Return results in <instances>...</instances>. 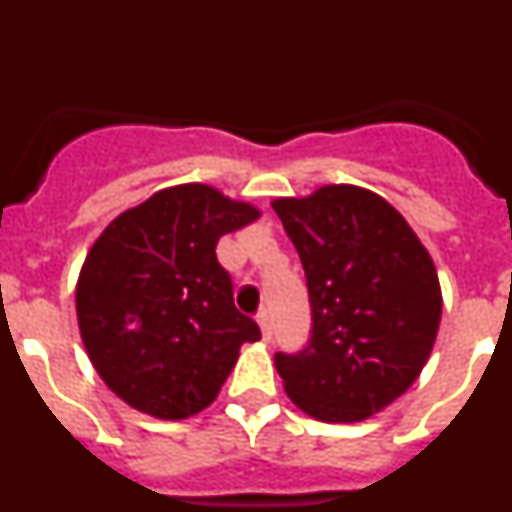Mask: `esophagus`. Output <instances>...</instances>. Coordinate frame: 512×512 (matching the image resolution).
Segmentation results:
<instances>
[{"instance_id": "esophagus-1", "label": "esophagus", "mask_w": 512, "mask_h": 512, "mask_svg": "<svg viewBox=\"0 0 512 512\" xmlns=\"http://www.w3.org/2000/svg\"><path fill=\"white\" fill-rule=\"evenodd\" d=\"M256 320H259V325H261V336H264L266 341H269L271 333H274V323H271V312L269 310H261L259 315H256Z\"/></svg>"}]
</instances>
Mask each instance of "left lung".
I'll use <instances>...</instances> for the list:
<instances>
[{
    "label": "left lung",
    "instance_id": "obj_1",
    "mask_svg": "<svg viewBox=\"0 0 512 512\" xmlns=\"http://www.w3.org/2000/svg\"><path fill=\"white\" fill-rule=\"evenodd\" d=\"M274 212L300 253L310 341L274 354L297 408L325 423H356L418 379L441 323L431 256L379 194L330 184Z\"/></svg>",
    "mask_w": 512,
    "mask_h": 512
}]
</instances>
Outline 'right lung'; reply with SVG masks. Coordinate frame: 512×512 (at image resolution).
Returning <instances> with one entry per match:
<instances>
[{
  "instance_id": "add662e5",
  "label": "right lung",
  "mask_w": 512,
  "mask_h": 512,
  "mask_svg": "<svg viewBox=\"0 0 512 512\" xmlns=\"http://www.w3.org/2000/svg\"><path fill=\"white\" fill-rule=\"evenodd\" d=\"M256 217L207 184H182L125 210L97 238L76 284V318L94 369L130 408L164 420L200 413L238 348L261 338L215 253Z\"/></svg>"
}]
</instances>
